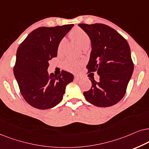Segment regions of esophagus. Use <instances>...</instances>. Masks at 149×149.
Returning <instances> with one entry per match:
<instances>
[{
    "mask_svg": "<svg viewBox=\"0 0 149 149\" xmlns=\"http://www.w3.org/2000/svg\"><path fill=\"white\" fill-rule=\"evenodd\" d=\"M74 78L76 80H80L82 78V77L81 76H78V75H76V76H74Z\"/></svg>",
    "mask_w": 149,
    "mask_h": 149,
    "instance_id": "1",
    "label": "esophagus"
}]
</instances>
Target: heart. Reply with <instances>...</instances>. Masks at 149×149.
<instances>
[{
    "label": "heart",
    "mask_w": 149,
    "mask_h": 149,
    "mask_svg": "<svg viewBox=\"0 0 149 149\" xmlns=\"http://www.w3.org/2000/svg\"><path fill=\"white\" fill-rule=\"evenodd\" d=\"M70 37L76 41L82 47H84L90 43V37L84 30L79 27L74 28L70 33ZM65 44V39L60 41L58 46V52H60ZM84 61L83 59H75L67 58L63 63V67L67 70L70 71H76L84 64Z\"/></svg>",
    "instance_id": "b5f03b06"
}]
</instances>
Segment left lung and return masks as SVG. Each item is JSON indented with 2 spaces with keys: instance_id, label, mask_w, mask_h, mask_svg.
I'll return each instance as SVG.
<instances>
[{
  "instance_id": "obj_1",
  "label": "left lung",
  "mask_w": 149,
  "mask_h": 149,
  "mask_svg": "<svg viewBox=\"0 0 149 149\" xmlns=\"http://www.w3.org/2000/svg\"><path fill=\"white\" fill-rule=\"evenodd\" d=\"M78 26L91 41L92 49L86 66L88 72L97 71L100 76L98 82L89 78L92 87L83 94L95 106H112L124 97L134 71L130 45L122 35L106 24Z\"/></svg>"
}]
</instances>
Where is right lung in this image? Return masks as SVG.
<instances>
[{
	"instance_id": "1",
	"label": "right lung",
	"mask_w": 149,
	"mask_h": 149,
	"mask_svg": "<svg viewBox=\"0 0 149 149\" xmlns=\"http://www.w3.org/2000/svg\"><path fill=\"white\" fill-rule=\"evenodd\" d=\"M73 26L39 27L17 48L13 73L24 99L35 108L56 106L63 100L67 85L73 82V74L67 71L58 76L47 72L49 61L57 56L59 43Z\"/></svg>"
}]
</instances>
